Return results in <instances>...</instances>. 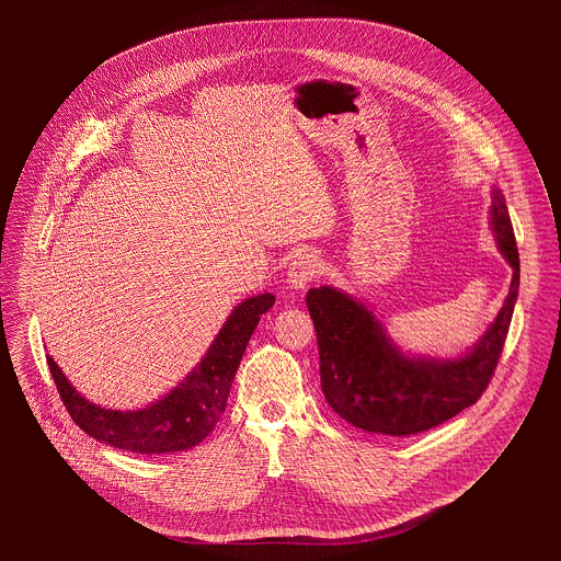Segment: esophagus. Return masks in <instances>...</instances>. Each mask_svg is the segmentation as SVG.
Masks as SVG:
<instances>
[{
	"label": "esophagus",
	"mask_w": 561,
	"mask_h": 561,
	"mask_svg": "<svg viewBox=\"0 0 561 561\" xmlns=\"http://www.w3.org/2000/svg\"><path fill=\"white\" fill-rule=\"evenodd\" d=\"M324 275V262L319 260L317 255L304 253L299 255L290 266H288V284L293 288H304L310 282L319 279Z\"/></svg>",
	"instance_id": "34e87169"
}]
</instances>
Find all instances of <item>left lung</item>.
I'll list each match as a JSON object with an SVG mask.
<instances>
[{"label":"left lung","mask_w":561,"mask_h":561,"mask_svg":"<svg viewBox=\"0 0 561 561\" xmlns=\"http://www.w3.org/2000/svg\"><path fill=\"white\" fill-rule=\"evenodd\" d=\"M491 219L500 251L513 266V282L493 327L461 359H409L390 344L368 308L329 286L308 290L322 390L342 420L366 433L409 437L448 422L484 394L502 357L519 290V253L500 191H493Z\"/></svg>","instance_id":"left-lung-1"}]
</instances>
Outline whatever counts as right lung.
I'll list each match as a JSON object with an SVG mask.
<instances>
[{
    "mask_svg": "<svg viewBox=\"0 0 561 561\" xmlns=\"http://www.w3.org/2000/svg\"><path fill=\"white\" fill-rule=\"evenodd\" d=\"M273 304L275 295L271 293L239 304L202 364L164 399L141 411L119 413L87 402L57 368L55 359L46 357V362L70 420L98 442L141 455L188 450L204 442L219 422L239 362L260 324V314Z\"/></svg>",
    "mask_w": 561,
    "mask_h": 561,
    "instance_id": "add662e5",
    "label": "right lung"
}]
</instances>
